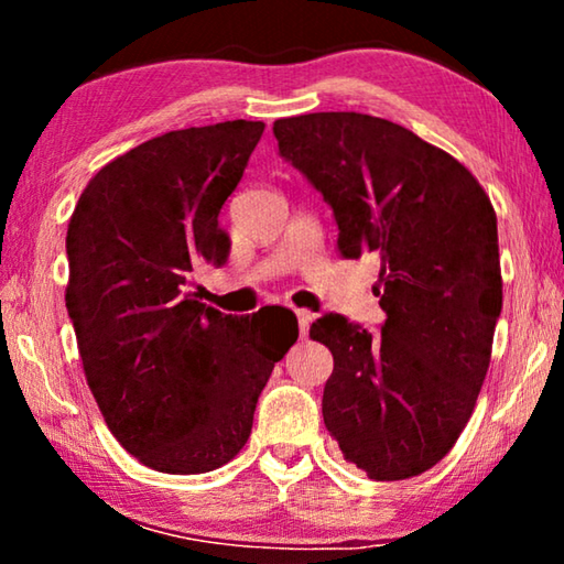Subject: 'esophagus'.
Here are the masks:
<instances>
[{"mask_svg":"<svg viewBox=\"0 0 564 564\" xmlns=\"http://www.w3.org/2000/svg\"><path fill=\"white\" fill-rule=\"evenodd\" d=\"M295 318H299V330H301V338H308V330H311L313 313H311V311H295Z\"/></svg>","mask_w":564,"mask_h":564,"instance_id":"obj_1","label":"esophagus"}]
</instances>
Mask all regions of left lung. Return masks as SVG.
Instances as JSON below:
<instances>
[{
  "instance_id": "8db88e82",
  "label": "left lung",
  "mask_w": 564,
  "mask_h": 564,
  "mask_svg": "<svg viewBox=\"0 0 564 564\" xmlns=\"http://www.w3.org/2000/svg\"><path fill=\"white\" fill-rule=\"evenodd\" d=\"M283 159L330 204L346 259L376 253L386 323L370 336L330 313L323 423L373 480H405L451 453L470 420L502 308L498 218L470 171L388 119L318 111L273 123Z\"/></svg>"
}]
</instances>
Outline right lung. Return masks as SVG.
<instances>
[{"mask_svg":"<svg viewBox=\"0 0 564 564\" xmlns=\"http://www.w3.org/2000/svg\"><path fill=\"white\" fill-rule=\"evenodd\" d=\"M263 129L236 119L149 139L101 166L69 218L66 311L84 376L113 437L151 470L234 460L299 338V321L263 333L261 311L226 316L191 293L196 265L226 261L218 214Z\"/></svg>","mask_w":564,"mask_h":564,"instance_id":"1","label":"right lung"}]
</instances>
